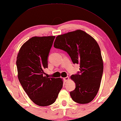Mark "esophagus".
Masks as SVG:
<instances>
[{
	"mask_svg": "<svg viewBox=\"0 0 121 121\" xmlns=\"http://www.w3.org/2000/svg\"><path fill=\"white\" fill-rule=\"evenodd\" d=\"M64 79L65 82H67L68 81H69V77H65V78H64Z\"/></svg>",
	"mask_w": 121,
	"mask_h": 121,
	"instance_id": "1",
	"label": "esophagus"
}]
</instances>
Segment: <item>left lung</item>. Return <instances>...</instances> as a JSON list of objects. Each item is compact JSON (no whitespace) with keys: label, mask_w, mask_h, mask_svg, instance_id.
Here are the masks:
<instances>
[{"label":"left lung","mask_w":121,"mask_h":121,"mask_svg":"<svg viewBox=\"0 0 121 121\" xmlns=\"http://www.w3.org/2000/svg\"><path fill=\"white\" fill-rule=\"evenodd\" d=\"M55 48L67 52L73 64H79V72L71 78L76 88L70 92L72 100L84 104L94 99L99 89L103 73V61L98 43L83 30L59 35L54 43Z\"/></svg>","instance_id":"8db88e82"}]
</instances>
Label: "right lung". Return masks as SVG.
<instances>
[{"label":"right lung","mask_w":121,"mask_h":121,"mask_svg":"<svg viewBox=\"0 0 121 121\" xmlns=\"http://www.w3.org/2000/svg\"><path fill=\"white\" fill-rule=\"evenodd\" d=\"M55 36L33 37L23 44L16 60L18 78L30 99L40 106L52 105L63 86L60 78L44 76Z\"/></svg>","instance_id":"add662e5"}]
</instances>
